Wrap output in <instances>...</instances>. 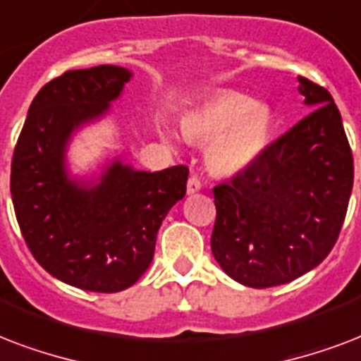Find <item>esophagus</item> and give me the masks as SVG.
<instances>
[{
    "instance_id": "esophagus-1",
    "label": "esophagus",
    "mask_w": 361,
    "mask_h": 361,
    "mask_svg": "<svg viewBox=\"0 0 361 361\" xmlns=\"http://www.w3.org/2000/svg\"><path fill=\"white\" fill-rule=\"evenodd\" d=\"M200 190H201V180L192 175V177L188 178V184H186V192H188V194H195V192H200Z\"/></svg>"
}]
</instances>
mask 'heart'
I'll list each match as a JSON object with an SVG mask.
<instances>
[{
    "label": "heart",
    "mask_w": 361,
    "mask_h": 361,
    "mask_svg": "<svg viewBox=\"0 0 361 361\" xmlns=\"http://www.w3.org/2000/svg\"><path fill=\"white\" fill-rule=\"evenodd\" d=\"M271 113L262 103H248L235 92H220L197 105L180 120L183 135L192 142H209L207 164L214 171H245L267 147Z\"/></svg>",
    "instance_id": "heart-1"
}]
</instances>
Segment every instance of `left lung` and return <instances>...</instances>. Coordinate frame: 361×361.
<instances>
[{"label":"left lung","instance_id":"8db88e82","mask_svg":"<svg viewBox=\"0 0 361 361\" xmlns=\"http://www.w3.org/2000/svg\"><path fill=\"white\" fill-rule=\"evenodd\" d=\"M300 94L311 113L252 166L212 188V256L245 286H279L314 269L345 222L354 160L339 109L305 77Z\"/></svg>","mask_w":361,"mask_h":361}]
</instances>
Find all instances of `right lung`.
<instances>
[{
	"mask_svg": "<svg viewBox=\"0 0 361 361\" xmlns=\"http://www.w3.org/2000/svg\"><path fill=\"white\" fill-rule=\"evenodd\" d=\"M131 71L75 69L33 97L11 164L16 220L33 258L58 281L113 294L135 284L154 258L161 220L186 194L188 167L137 171L114 160L99 183L69 178L67 142L107 113Z\"/></svg>",
	"mask_w": 361,
	"mask_h": 361,
	"instance_id": "1",
	"label": "right lung"
}]
</instances>
